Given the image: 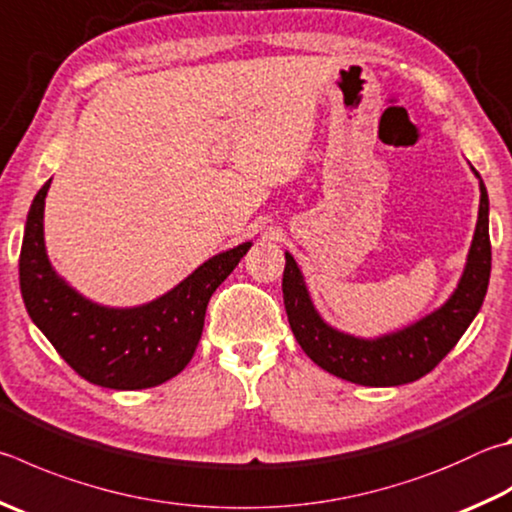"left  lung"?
<instances>
[{"mask_svg":"<svg viewBox=\"0 0 512 512\" xmlns=\"http://www.w3.org/2000/svg\"><path fill=\"white\" fill-rule=\"evenodd\" d=\"M472 172L479 179V217L459 284L439 309L403 329L376 338H360L331 327L315 309L300 266L286 250L282 291L288 324L315 365L356 385L396 387L430 374L457 345L486 297L492 259L488 192L475 167Z\"/></svg>","mask_w":512,"mask_h":512,"instance_id":"left-lung-1","label":"left lung"}]
</instances>
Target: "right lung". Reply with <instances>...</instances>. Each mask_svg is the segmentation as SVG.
I'll return each instance as SVG.
<instances>
[{"label":"right lung","instance_id":"obj_1","mask_svg":"<svg viewBox=\"0 0 512 512\" xmlns=\"http://www.w3.org/2000/svg\"><path fill=\"white\" fill-rule=\"evenodd\" d=\"M49 188L51 179L35 194L20 253V288L35 327L82 378L100 387L129 392L181 374L197 351L212 293L253 241L210 257L152 302L105 306L78 293L51 266L44 244Z\"/></svg>","mask_w":512,"mask_h":512}]
</instances>
